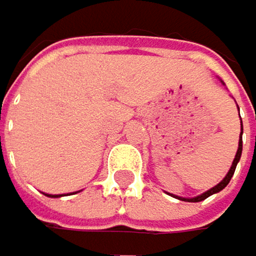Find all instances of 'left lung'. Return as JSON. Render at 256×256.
Segmentation results:
<instances>
[{
    "label": "left lung",
    "instance_id": "obj_1",
    "mask_svg": "<svg viewBox=\"0 0 256 256\" xmlns=\"http://www.w3.org/2000/svg\"><path fill=\"white\" fill-rule=\"evenodd\" d=\"M241 135H242V124H241ZM241 150H242V138L240 136V144H238V150H236V155H235V160H234V162H232V167H230V170L228 172V175H226V178L220 182V184H216L215 188H212L210 190H208V192H204L202 195H200V196H195V198H178V200H182V201H189V202H198V201H202V200H206L208 196H210V195H214V194H216V192H220V190H222L226 186L229 184V181H230V178L234 176V174H235V169H236V164H238V161H240V158H241Z\"/></svg>",
    "mask_w": 256,
    "mask_h": 256
}]
</instances>
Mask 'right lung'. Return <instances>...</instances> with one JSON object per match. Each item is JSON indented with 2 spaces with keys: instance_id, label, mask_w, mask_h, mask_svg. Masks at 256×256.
Listing matches in <instances>:
<instances>
[{
  "instance_id": "add662e5",
  "label": "right lung",
  "mask_w": 256,
  "mask_h": 256,
  "mask_svg": "<svg viewBox=\"0 0 256 256\" xmlns=\"http://www.w3.org/2000/svg\"><path fill=\"white\" fill-rule=\"evenodd\" d=\"M47 196H58V195H47Z\"/></svg>"
}]
</instances>
